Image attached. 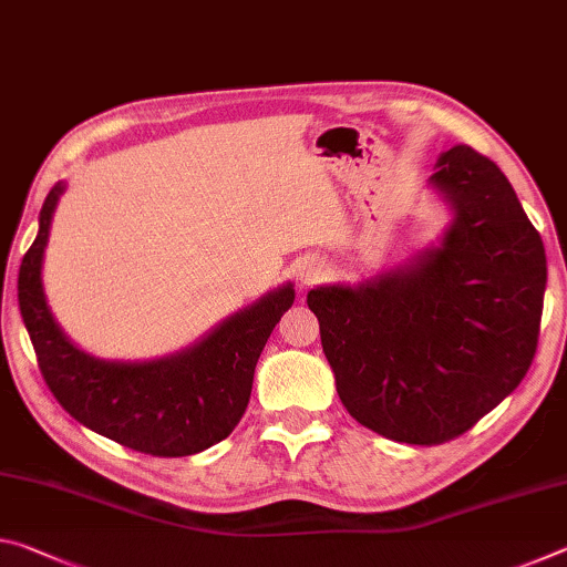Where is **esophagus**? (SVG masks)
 Here are the masks:
<instances>
[{
	"label": "esophagus",
	"mask_w": 567,
	"mask_h": 567,
	"mask_svg": "<svg viewBox=\"0 0 567 567\" xmlns=\"http://www.w3.org/2000/svg\"><path fill=\"white\" fill-rule=\"evenodd\" d=\"M324 272H328V265H324L320 257H305V260L297 265V277H300L302 285L320 282Z\"/></svg>",
	"instance_id": "1"
}]
</instances>
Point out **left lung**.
Wrapping results in <instances>:
<instances>
[{"mask_svg": "<svg viewBox=\"0 0 567 567\" xmlns=\"http://www.w3.org/2000/svg\"><path fill=\"white\" fill-rule=\"evenodd\" d=\"M427 187L453 215L437 245L307 292L342 405L410 445L463 435L520 385L548 282L543 239L495 162L457 145Z\"/></svg>", "mask_w": 567, "mask_h": 567, "instance_id": "8db88e82", "label": "left lung"}]
</instances>
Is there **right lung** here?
<instances>
[{
	"instance_id": "add662e5",
	"label": "right lung",
	"mask_w": 567,
	"mask_h": 567,
	"mask_svg": "<svg viewBox=\"0 0 567 567\" xmlns=\"http://www.w3.org/2000/svg\"><path fill=\"white\" fill-rule=\"evenodd\" d=\"M56 182L40 209V233L19 267V310L37 362L56 402L104 437L157 457L195 455L233 433L252 392L255 364L295 285L275 287L229 315L189 348L155 360H102L66 338L44 295L42 265L56 203Z\"/></svg>"
}]
</instances>
